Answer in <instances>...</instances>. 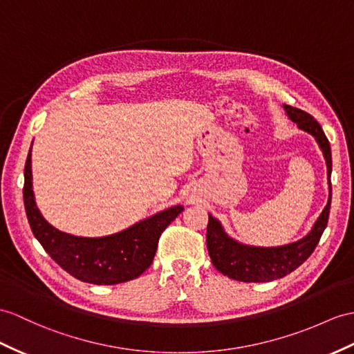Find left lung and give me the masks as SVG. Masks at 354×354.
<instances>
[{
    "instance_id": "left-lung-1",
    "label": "left lung",
    "mask_w": 354,
    "mask_h": 354,
    "mask_svg": "<svg viewBox=\"0 0 354 354\" xmlns=\"http://www.w3.org/2000/svg\"><path fill=\"white\" fill-rule=\"evenodd\" d=\"M283 109H286L288 118L295 122L299 129L315 138L318 147L322 149L327 165V178H329V200L315 221L314 227L305 237H301L297 242L272 248L251 246L237 242L227 234L222 223L216 218L209 214V225H207L209 255L213 266L231 279L242 282H270L283 278L286 274L296 270L300 264H304L309 255L314 252L323 231L327 227V221H329L332 200L330 144L327 141L322 126L317 123L313 115L290 105H283Z\"/></svg>"
}]
</instances>
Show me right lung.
Returning a JSON list of instances; mask_svg holds the SVG:
<instances>
[{
    "label": "right lung",
    "instance_id": "right-lung-1",
    "mask_svg": "<svg viewBox=\"0 0 354 354\" xmlns=\"http://www.w3.org/2000/svg\"><path fill=\"white\" fill-rule=\"evenodd\" d=\"M24 177V204L34 237L73 278L96 286L132 281L147 270L156 254L160 234L185 209L183 205H172L111 236H72L50 225L37 209L32 191L31 149Z\"/></svg>",
    "mask_w": 354,
    "mask_h": 354
}]
</instances>
